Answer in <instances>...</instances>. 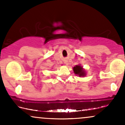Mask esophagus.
<instances>
[{
  "label": "esophagus",
  "instance_id": "1",
  "mask_svg": "<svg viewBox=\"0 0 125 125\" xmlns=\"http://www.w3.org/2000/svg\"><path fill=\"white\" fill-rule=\"evenodd\" d=\"M64 63L66 64V65H67V61H66V60H64Z\"/></svg>",
  "mask_w": 125,
  "mask_h": 125
}]
</instances>
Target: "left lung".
I'll list each match as a JSON object with an SVG mask.
<instances>
[{
  "label": "left lung",
  "instance_id": "8db88e82",
  "mask_svg": "<svg viewBox=\"0 0 125 125\" xmlns=\"http://www.w3.org/2000/svg\"><path fill=\"white\" fill-rule=\"evenodd\" d=\"M73 70L74 73L76 74V75H78L79 76H85L86 72L81 66H75L73 67Z\"/></svg>",
  "mask_w": 125,
  "mask_h": 125
}]
</instances>
